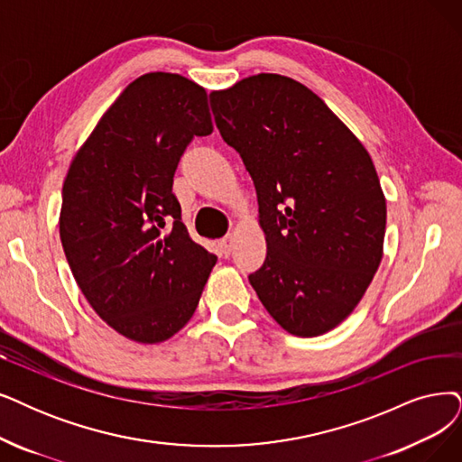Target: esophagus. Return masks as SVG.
<instances>
[{"label":"esophagus","instance_id":"1","mask_svg":"<svg viewBox=\"0 0 462 462\" xmlns=\"http://www.w3.org/2000/svg\"><path fill=\"white\" fill-rule=\"evenodd\" d=\"M233 243H235L233 235H226L224 238H221V241H219V250H221V254H224V255H229V254H231V250H233Z\"/></svg>","mask_w":462,"mask_h":462}]
</instances>
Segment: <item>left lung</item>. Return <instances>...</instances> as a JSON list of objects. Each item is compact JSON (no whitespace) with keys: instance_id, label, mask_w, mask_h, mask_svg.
I'll list each match as a JSON object with an SVG mask.
<instances>
[{"instance_id":"left-lung-1","label":"left lung","mask_w":462,"mask_h":462,"mask_svg":"<svg viewBox=\"0 0 462 462\" xmlns=\"http://www.w3.org/2000/svg\"><path fill=\"white\" fill-rule=\"evenodd\" d=\"M210 107L260 205L267 257L248 281L290 334L322 336L353 312L383 257L372 157L315 92L276 73L212 92Z\"/></svg>"}]
</instances>
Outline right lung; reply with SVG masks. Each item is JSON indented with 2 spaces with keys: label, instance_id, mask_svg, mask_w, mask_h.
I'll return each instance as SVG.
<instances>
[{
  "label": "right lung",
  "instance_id": "1",
  "mask_svg": "<svg viewBox=\"0 0 462 462\" xmlns=\"http://www.w3.org/2000/svg\"><path fill=\"white\" fill-rule=\"evenodd\" d=\"M212 131L205 88L178 73H145L69 164L66 260L97 315L133 341L161 343L186 326L216 265L189 238L172 193L186 147Z\"/></svg>",
  "mask_w": 462,
  "mask_h": 462
}]
</instances>
